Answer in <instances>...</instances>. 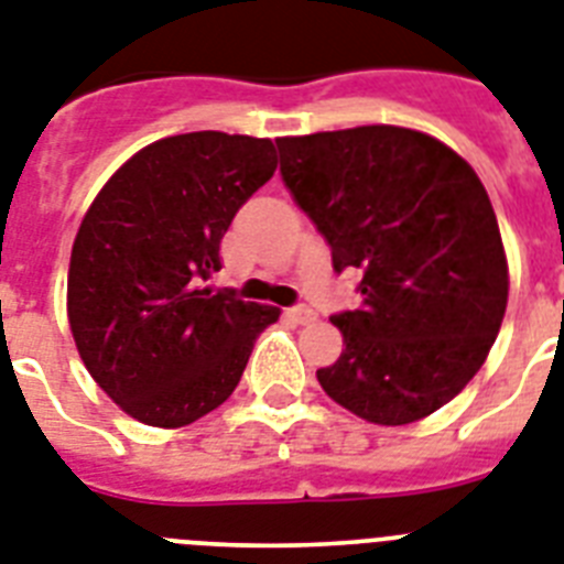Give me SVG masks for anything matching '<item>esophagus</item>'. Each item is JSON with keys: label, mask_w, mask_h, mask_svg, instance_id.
<instances>
[{"label": "esophagus", "mask_w": 564, "mask_h": 564, "mask_svg": "<svg viewBox=\"0 0 564 564\" xmlns=\"http://www.w3.org/2000/svg\"><path fill=\"white\" fill-rule=\"evenodd\" d=\"M288 316H291L296 325H308L316 319V311L308 308V305H296V308H288Z\"/></svg>", "instance_id": "1"}]
</instances>
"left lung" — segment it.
<instances>
[{
    "label": "left lung",
    "mask_w": 564,
    "mask_h": 564,
    "mask_svg": "<svg viewBox=\"0 0 564 564\" xmlns=\"http://www.w3.org/2000/svg\"><path fill=\"white\" fill-rule=\"evenodd\" d=\"M282 181L362 305L334 314L346 351L325 394L380 426L421 421L490 355L507 308L499 221L473 166L430 134L357 126L279 138Z\"/></svg>",
    "instance_id": "8db88e82"
}]
</instances>
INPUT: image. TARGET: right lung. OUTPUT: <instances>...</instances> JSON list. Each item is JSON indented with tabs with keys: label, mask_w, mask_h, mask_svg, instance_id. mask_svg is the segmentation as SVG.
<instances>
[{
	"label": "right lung",
	"mask_w": 564,
	"mask_h": 564,
	"mask_svg": "<svg viewBox=\"0 0 564 564\" xmlns=\"http://www.w3.org/2000/svg\"><path fill=\"white\" fill-rule=\"evenodd\" d=\"M273 170L268 138L175 134L129 158L88 207L68 323L88 375L134 421L175 430L221 406L279 319L207 285L232 216Z\"/></svg>",
	"instance_id": "obj_1"
}]
</instances>
